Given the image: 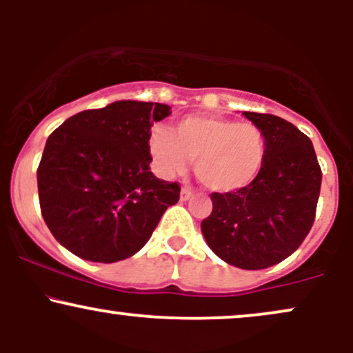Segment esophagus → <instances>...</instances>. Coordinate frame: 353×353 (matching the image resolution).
Listing matches in <instances>:
<instances>
[{"label":"esophagus","mask_w":353,"mask_h":353,"mask_svg":"<svg viewBox=\"0 0 353 353\" xmlns=\"http://www.w3.org/2000/svg\"><path fill=\"white\" fill-rule=\"evenodd\" d=\"M192 189L190 188H182L181 190V201H189L192 197Z\"/></svg>","instance_id":"obj_1"}]
</instances>
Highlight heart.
I'll use <instances>...</instances> for the list:
<instances>
[{"mask_svg":"<svg viewBox=\"0 0 353 353\" xmlns=\"http://www.w3.org/2000/svg\"><path fill=\"white\" fill-rule=\"evenodd\" d=\"M149 145L164 176H182L196 161L197 179L219 194L247 188L261 172L267 151L264 131L255 123L208 114L185 116L174 132L154 128Z\"/></svg>","mask_w":353,"mask_h":353,"instance_id":"b5f03b06","label":"heart"}]
</instances>
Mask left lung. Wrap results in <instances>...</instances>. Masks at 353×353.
Instances as JSON below:
<instances>
[{"label": "left lung", "mask_w": 353, "mask_h": 353, "mask_svg": "<svg viewBox=\"0 0 353 353\" xmlns=\"http://www.w3.org/2000/svg\"><path fill=\"white\" fill-rule=\"evenodd\" d=\"M242 114L264 131V164L247 188L210 194L212 212L201 230L222 261L259 270L294 254L310 232L322 171L312 141L292 123L274 114Z\"/></svg>", "instance_id": "1"}]
</instances>
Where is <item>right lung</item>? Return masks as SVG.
Returning <instances> with one entry per match:
<instances>
[{
	"instance_id": "1",
	"label": "right lung",
	"mask_w": 353,
	"mask_h": 353,
	"mask_svg": "<svg viewBox=\"0 0 353 353\" xmlns=\"http://www.w3.org/2000/svg\"><path fill=\"white\" fill-rule=\"evenodd\" d=\"M168 104L116 101L88 109L51 132L38 165L41 214L70 252L91 262L123 261L141 250L169 205L177 182L151 172V125Z\"/></svg>"
}]
</instances>
